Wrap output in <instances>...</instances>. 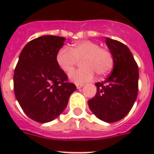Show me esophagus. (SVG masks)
<instances>
[{"mask_svg": "<svg viewBox=\"0 0 154 154\" xmlns=\"http://www.w3.org/2000/svg\"><path fill=\"white\" fill-rule=\"evenodd\" d=\"M83 86V83H76V87H77V88H78V89H79V88H82Z\"/></svg>", "mask_w": 154, "mask_h": 154, "instance_id": "1", "label": "esophagus"}]
</instances>
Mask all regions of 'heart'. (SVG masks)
I'll return each mask as SVG.
<instances>
[{"label": "heart", "mask_w": 154, "mask_h": 154, "mask_svg": "<svg viewBox=\"0 0 154 154\" xmlns=\"http://www.w3.org/2000/svg\"><path fill=\"white\" fill-rule=\"evenodd\" d=\"M79 60L82 66L69 75L70 79L75 83L91 80L95 73L99 76L106 75L114 66V57L111 51L89 40L77 42L71 49L63 46L56 54V62L65 73H70Z\"/></svg>", "instance_id": "1"}]
</instances>
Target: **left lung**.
Returning a JSON list of instances; mask_svg holds the SVG:
<instances>
[{
  "instance_id": "1",
  "label": "left lung",
  "mask_w": 154,
  "mask_h": 154,
  "mask_svg": "<svg viewBox=\"0 0 154 154\" xmlns=\"http://www.w3.org/2000/svg\"><path fill=\"white\" fill-rule=\"evenodd\" d=\"M114 57V68L105 80L96 83V94L88 100L95 115L105 122L125 117L133 108L138 93L139 71L130 50L119 41L106 38Z\"/></svg>"
}]
</instances>
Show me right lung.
<instances>
[{
	"label": "right lung",
	"instance_id": "right-lung-1",
	"mask_svg": "<svg viewBox=\"0 0 154 154\" xmlns=\"http://www.w3.org/2000/svg\"><path fill=\"white\" fill-rule=\"evenodd\" d=\"M65 38L45 35L21 51L14 75L15 96L24 112L39 123L50 122L63 112L76 86L56 62Z\"/></svg>",
	"mask_w": 154,
	"mask_h": 154
}]
</instances>
